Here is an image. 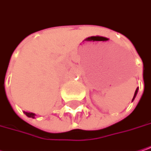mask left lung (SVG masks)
I'll return each mask as SVG.
<instances>
[{"instance_id": "8db88e82", "label": "left lung", "mask_w": 151, "mask_h": 151, "mask_svg": "<svg viewBox=\"0 0 151 151\" xmlns=\"http://www.w3.org/2000/svg\"><path fill=\"white\" fill-rule=\"evenodd\" d=\"M137 91H138V87H137V89H136V91H135V93H134V96H133V98H132V101L135 99V97H136V96H137Z\"/></svg>"}]
</instances>
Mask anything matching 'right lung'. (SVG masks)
I'll use <instances>...</instances> for the list:
<instances>
[{
	"label": "right lung",
	"mask_w": 151,
	"mask_h": 151,
	"mask_svg": "<svg viewBox=\"0 0 151 151\" xmlns=\"http://www.w3.org/2000/svg\"><path fill=\"white\" fill-rule=\"evenodd\" d=\"M24 114L27 116V117H29V118H35V116H36V114H34V113H31V112H25V111H24Z\"/></svg>",
	"instance_id": "obj_1"
}]
</instances>
